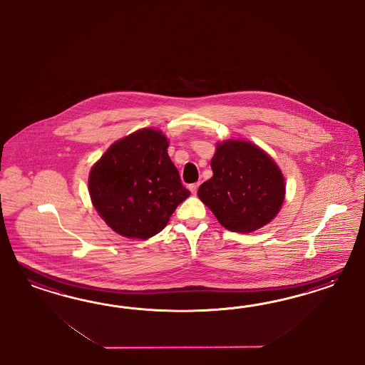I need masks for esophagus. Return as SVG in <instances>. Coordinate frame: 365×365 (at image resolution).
<instances>
[{
	"label": "esophagus",
	"mask_w": 365,
	"mask_h": 365,
	"mask_svg": "<svg viewBox=\"0 0 365 365\" xmlns=\"http://www.w3.org/2000/svg\"><path fill=\"white\" fill-rule=\"evenodd\" d=\"M199 183H192V185H190L188 188H190V191L192 192V194H197V191H198Z\"/></svg>",
	"instance_id": "esophagus-1"
}]
</instances>
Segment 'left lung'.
Returning a JSON list of instances; mask_svg holds the SVG:
<instances>
[{
    "label": "left lung",
    "mask_w": 365,
    "mask_h": 365,
    "mask_svg": "<svg viewBox=\"0 0 365 365\" xmlns=\"http://www.w3.org/2000/svg\"><path fill=\"white\" fill-rule=\"evenodd\" d=\"M212 178L198 197L227 230L252 232L272 221L285 198V180L276 162L245 140L217 144Z\"/></svg>",
    "instance_id": "left-lung-1"
}]
</instances>
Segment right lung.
<instances>
[{"label": "right lung", "instance_id": "obj_1", "mask_svg": "<svg viewBox=\"0 0 365 365\" xmlns=\"http://www.w3.org/2000/svg\"><path fill=\"white\" fill-rule=\"evenodd\" d=\"M167 148L163 133L143 128L112 144L91 168V200L113 232L148 240L188 198Z\"/></svg>", "mask_w": 365, "mask_h": 365}]
</instances>
